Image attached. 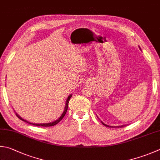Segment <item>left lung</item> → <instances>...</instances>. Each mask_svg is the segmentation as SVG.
I'll return each instance as SVG.
<instances>
[{"mask_svg":"<svg viewBox=\"0 0 160 160\" xmlns=\"http://www.w3.org/2000/svg\"><path fill=\"white\" fill-rule=\"evenodd\" d=\"M102 124H103L104 125H105L106 126V127H108V128H113V127H112V126H109V125H106V124H104V123H103L102 122ZM125 125H122V126H119V127H118V128H123V127H125Z\"/></svg>","mask_w":160,"mask_h":160,"instance_id":"obj_1","label":"left lung"}]
</instances>
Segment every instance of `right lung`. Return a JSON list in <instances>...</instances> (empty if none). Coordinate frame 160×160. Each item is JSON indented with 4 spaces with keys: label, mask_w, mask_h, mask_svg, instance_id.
<instances>
[{
    "label": "right lung",
    "mask_w": 160,
    "mask_h": 160,
    "mask_svg": "<svg viewBox=\"0 0 160 160\" xmlns=\"http://www.w3.org/2000/svg\"><path fill=\"white\" fill-rule=\"evenodd\" d=\"M71 97H72V95H70V96H68V99H67V100H66V105H65V110H64V111H63V113H62L61 116L60 117L58 120H56V121H54V122H50V123H42V124H35V123H32V122H28V121H26V120H25L24 119H23L22 118H21L19 115H18L17 113H16V116H17L18 118H19L20 120H23V121H24V122H26L29 123V124L33 125H35V126H40V127H50V126L56 125V124H58V123L60 121H61V120L63 118V117L65 116V113H66V112H67V111H68L69 101H70V99Z\"/></svg>",
    "instance_id": "add662e5"
}]
</instances>
